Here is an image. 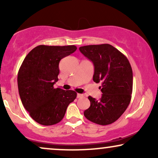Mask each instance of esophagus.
Here are the masks:
<instances>
[{
  "label": "esophagus",
  "mask_w": 158,
  "mask_h": 158,
  "mask_svg": "<svg viewBox=\"0 0 158 158\" xmlns=\"http://www.w3.org/2000/svg\"><path fill=\"white\" fill-rule=\"evenodd\" d=\"M84 96H83V94H77V98H81L83 97Z\"/></svg>",
  "instance_id": "obj_1"
}]
</instances>
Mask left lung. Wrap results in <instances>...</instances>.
<instances>
[{
    "mask_svg": "<svg viewBox=\"0 0 158 158\" xmlns=\"http://www.w3.org/2000/svg\"><path fill=\"white\" fill-rule=\"evenodd\" d=\"M85 57L93 62V80L101 82L102 95L99 100L88 97L89 108L84 111L88 120L106 126L117 120L128 108L131 99L133 73L126 56L108 44L79 48Z\"/></svg>",
    "mask_w": 158,
    "mask_h": 158,
    "instance_id": "obj_1",
    "label": "left lung"
}]
</instances>
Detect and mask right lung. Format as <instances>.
<instances>
[{
  "mask_svg": "<svg viewBox=\"0 0 158 158\" xmlns=\"http://www.w3.org/2000/svg\"><path fill=\"white\" fill-rule=\"evenodd\" d=\"M74 45H39L27 54L18 73V87L23 107L35 122L52 126L64 117L67 108L77 98L74 90L54 88L59 80L61 59L77 50Z\"/></svg>",
  "mask_w": 158,
  "mask_h": 158,
  "instance_id": "obj_1",
  "label": "right lung"
}]
</instances>
